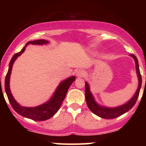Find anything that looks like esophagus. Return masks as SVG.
Masks as SVG:
<instances>
[{"mask_svg":"<svg viewBox=\"0 0 146 146\" xmlns=\"http://www.w3.org/2000/svg\"><path fill=\"white\" fill-rule=\"evenodd\" d=\"M85 71H84L83 70H82V69H80V70H77V72H76V76H77L78 78H82L85 76Z\"/></svg>","mask_w":146,"mask_h":146,"instance_id":"34e87169","label":"esophagus"}]
</instances>
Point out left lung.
Here are the masks:
<instances>
[{"label":"left lung","instance_id":"1","mask_svg":"<svg viewBox=\"0 0 146 146\" xmlns=\"http://www.w3.org/2000/svg\"><path fill=\"white\" fill-rule=\"evenodd\" d=\"M130 56L134 58L135 63H136V73L138 78V87L136 93L133 95V98L128 102H126V104H123L121 106H119V107H114V108L102 107V106L99 105L95 102L93 95H92V93L90 92V90L89 85H88V82H85V100H86L87 105H88V108L90 109V110L92 113H94V114H96L98 117H101V118L107 119L117 118V117L122 115L124 113L127 112L136 104L137 99L138 98V95H139L140 90H141V88L142 78H141V75L139 70V66H138V61L136 56L135 55H133V54H131Z\"/></svg>","mask_w":146,"mask_h":146}]
</instances>
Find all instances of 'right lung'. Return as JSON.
Here are the masks:
<instances>
[{
  "label": "right lung",
  "mask_w": 146,
  "mask_h": 146,
  "mask_svg": "<svg viewBox=\"0 0 146 146\" xmlns=\"http://www.w3.org/2000/svg\"><path fill=\"white\" fill-rule=\"evenodd\" d=\"M48 43V41L44 40V39H39V40L28 42L26 44L25 46L20 52L15 54L12 57L9 64V68H8V73H7L6 76H5V90L7 94V96H8V100H9L13 110L17 114H20L23 117L32 119V120L35 121L47 120V119L52 117L58 111V110L61 107V104H62L63 101L64 100L65 97H66L69 87H70L72 82L74 81L75 79H76L75 76H72V77L68 78L66 79L64 81L61 82L58 86V88H56L55 92L54 93L53 96L51 97V99L47 102L42 104V105L37 106V107H26L20 106L15 101V100L13 98V95H12L11 92H10V74H11L12 68H13L15 61L17 59V57L20 56L24 52L27 45L29 44H31L42 45Z\"/></svg>",
  "instance_id": "1"
}]
</instances>
